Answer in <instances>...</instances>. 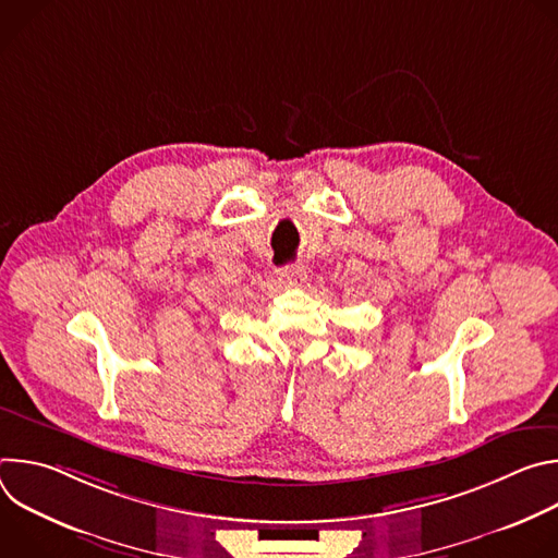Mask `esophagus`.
Here are the masks:
<instances>
[{
  "instance_id": "esophagus-1",
  "label": "esophagus",
  "mask_w": 558,
  "mask_h": 558,
  "mask_svg": "<svg viewBox=\"0 0 558 558\" xmlns=\"http://www.w3.org/2000/svg\"><path fill=\"white\" fill-rule=\"evenodd\" d=\"M282 278H284V282H289V284H300V282H304V278H306V271H304V267L302 265H289V267H284L282 269V274H280Z\"/></svg>"
}]
</instances>
